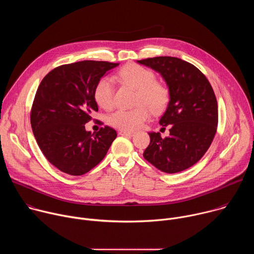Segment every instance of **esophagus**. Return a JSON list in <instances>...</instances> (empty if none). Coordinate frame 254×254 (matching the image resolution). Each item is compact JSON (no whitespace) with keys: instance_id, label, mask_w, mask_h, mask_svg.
I'll return each mask as SVG.
<instances>
[{"instance_id":"esophagus-1","label":"esophagus","mask_w":254,"mask_h":254,"mask_svg":"<svg viewBox=\"0 0 254 254\" xmlns=\"http://www.w3.org/2000/svg\"><path fill=\"white\" fill-rule=\"evenodd\" d=\"M134 131H127V130H121L120 134L121 135H125V136H132L134 135Z\"/></svg>"}]
</instances>
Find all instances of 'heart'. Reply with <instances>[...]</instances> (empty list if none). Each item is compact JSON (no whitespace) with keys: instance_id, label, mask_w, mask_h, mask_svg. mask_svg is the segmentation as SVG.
<instances>
[{"instance_id":"obj_1","label":"heart","mask_w":254,"mask_h":254,"mask_svg":"<svg viewBox=\"0 0 254 254\" xmlns=\"http://www.w3.org/2000/svg\"><path fill=\"white\" fill-rule=\"evenodd\" d=\"M120 79L137 90L135 104L131 110H118L108 117V123L122 130H134L146 122L154 112H161L169 101V88L162 82L156 81L154 72L138 64L125 65L119 72ZM96 103L110 110L115 101V82L111 77L100 78L93 90Z\"/></svg>"}]
</instances>
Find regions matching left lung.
I'll use <instances>...</instances> for the list:
<instances>
[{
	"instance_id": "left-lung-1",
	"label": "left lung",
	"mask_w": 254,
	"mask_h": 254,
	"mask_svg": "<svg viewBox=\"0 0 254 254\" xmlns=\"http://www.w3.org/2000/svg\"><path fill=\"white\" fill-rule=\"evenodd\" d=\"M159 72L167 83L170 101L160 125H171L170 135L149 132L143 158L162 172L174 174L195 165L207 152L218 125V105L213 88L193 64L160 56L137 61ZM165 128V127H164Z\"/></svg>"
}]
</instances>
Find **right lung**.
<instances>
[{
    "label": "right lung",
    "instance_id": "obj_1",
    "mask_svg": "<svg viewBox=\"0 0 254 254\" xmlns=\"http://www.w3.org/2000/svg\"><path fill=\"white\" fill-rule=\"evenodd\" d=\"M119 63L85 60L58 66L42 79L36 92L31 127L46 159L58 170L81 176L98 165L117 137L105 126L97 132L85 129L98 111L93 97L97 81Z\"/></svg>",
    "mask_w": 254,
    "mask_h": 254
}]
</instances>
